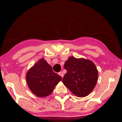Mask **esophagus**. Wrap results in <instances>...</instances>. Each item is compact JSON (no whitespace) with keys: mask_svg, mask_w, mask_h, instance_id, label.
Wrapping results in <instances>:
<instances>
[{"mask_svg":"<svg viewBox=\"0 0 122 122\" xmlns=\"http://www.w3.org/2000/svg\"><path fill=\"white\" fill-rule=\"evenodd\" d=\"M59 75H60L62 77H63V73L62 71H60L59 73Z\"/></svg>","mask_w":122,"mask_h":122,"instance_id":"1","label":"esophagus"}]
</instances>
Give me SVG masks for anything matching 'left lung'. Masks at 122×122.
Listing matches in <instances>:
<instances>
[{"mask_svg":"<svg viewBox=\"0 0 122 122\" xmlns=\"http://www.w3.org/2000/svg\"><path fill=\"white\" fill-rule=\"evenodd\" d=\"M67 73L62 81L73 94L78 97L88 95L96 86L98 71L91 61L70 57L64 65Z\"/></svg>","mask_w":122,"mask_h":122,"instance_id":"8db88e82","label":"left lung"}]
</instances>
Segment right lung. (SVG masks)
<instances>
[{
	"label": "right lung",
	"instance_id": "right-lung-1",
	"mask_svg": "<svg viewBox=\"0 0 122 122\" xmlns=\"http://www.w3.org/2000/svg\"><path fill=\"white\" fill-rule=\"evenodd\" d=\"M61 79V76L53 71L52 67L44 59L35 64L26 75L28 87L40 97L49 95Z\"/></svg>",
	"mask_w": 122,
	"mask_h": 122
}]
</instances>
